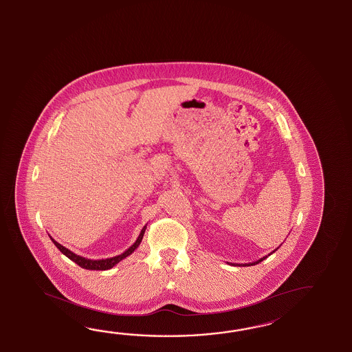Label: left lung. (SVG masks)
<instances>
[{
	"mask_svg": "<svg viewBox=\"0 0 352 352\" xmlns=\"http://www.w3.org/2000/svg\"><path fill=\"white\" fill-rule=\"evenodd\" d=\"M278 248H280V246H278ZM277 248H276V250H277ZM276 250H275V251H276ZM275 251H272V252H271V254H274V252H275ZM271 254H269V256L271 255ZM265 258H267V256H265V257H262V258H260V260H257V261L250 262V263H245V265H237V266H254V265H256V263H258V262L263 261V260H265Z\"/></svg>",
	"mask_w": 352,
	"mask_h": 352,
	"instance_id": "8db88e82",
	"label": "left lung"
}]
</instances>
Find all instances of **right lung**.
Instances as JSON below:
<instances>
[{"instance_id": "add662e5", "label": "right lung", "mask_w": 352, "mask_h": 352, "mask_svg": "<svg viewBox=\"0 0 352 352\" xmlns=\"http://www.w3.org/2000/svg\"><path fill=\"white\" fill-rule=\"evenodd\" d=\"M146 226H147V225H146ZM146 226H144V228L141 230V232L138 234V240L135 241V243H133L132 246L127 248L124 254L113 256V257H110V258H102V260H91V258H86V257H82V256L76 255V254H74L69 248H66L65 246H63L61 243L55 241L51 236H50V239H51V241L55 243L56 248H58V250L63 252V255L66 256V257H69V260L76 262L77 265L81 266L82 269L101 270V271H104V270L112 269L115 265H118V262L122 261L127 256L131 255L132 252L140 246V243L142 241V237H144V234H145L146 231Z\"/></svg>"}]
</instances>
